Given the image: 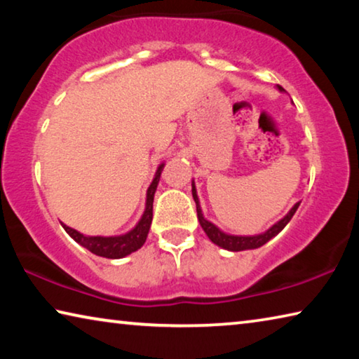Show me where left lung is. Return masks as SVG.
Returning a JSON list of instances; mask_svg holds the SVG:
<instances>
[{"mask_svg": "<svg viewBox=\"0 0 359 359\" xmlns=\"http://www.w3.org/2000/svg\"><path fill=\"white\" fill-rule=\"evenodd\" d=\"M278 90L283 92L282 87H278ZM191 193H193L194 203H196L198 220H199V224H201V228L204 229V233L208 234V238L214 242L215 245L222 247V248H224V250H229V252L252 250V248H258L261 245H264L266 242H269L272 238H276V236L280 233L285 226H287L288 222L291 220V217L294 215V212L297 210V208H299V203H296L293 208H291L288 214L282 218V220H278L276 224H272V226L267 231H264V233L255 234V236H234V234L223 233V231L218 226H215L214 223L205 220L203 215L201 205H199V198L196 193V187H194V182H191Z\"/></svg>", "mask_w": 359, "mask_h": 359, "instance_id": "left-lung-1", "label": "left lung"}]
</instances>
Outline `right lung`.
I'll return each mask as SVG.
<instances>
[{
	"label": "right lung",
	"instance_id": "1",
	"mask_svg": "<svg viewBox=\"0 0 359 359\" xmlns=\"http://www.w3.org/2000/svg\"><path fill=\"white\" fill-rule=\"evenodd\" d=\"M163 168H165V163H161V165L158 166L155 177L149 187L147 199H145V210L141 217V220H139L136 226L131 231H128L126 234L109 236V238H104V236H85L76 229L66 226L65 223H62V226L65 228L66 233H68L71 238L77 242V244H81L82 247L87 248V250L102 258L118 259V258L126 257V255L139 250V248L144 245L145 239H147L151 218H154V196H155L158 182H160Z\"/></svg>",
	"mask_w": 359,
	"mask_h": 359
}]
</instances>
